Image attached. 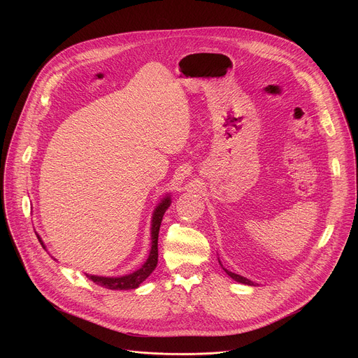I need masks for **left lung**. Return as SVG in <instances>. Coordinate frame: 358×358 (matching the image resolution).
<instances>
[{
    "label": "left lung",
    "instance_id": "left-lung-1",
    "mask_svg": "<svg viewBox=\"0 0 358 358\" xmlns=\"http://www.w3.org/2000/svg\"><path fill=\"white\" fill-rule=\"evenodd\" d=\"M232 279H235L236 282H239V283H245V285H253V282H250L249 279H246V278H243V276H241V275H236V273H234V272H229L228 269H224Z\"/></svg>",
    "mask_w": 358,
    "mask_h": 358
}]
</instances>
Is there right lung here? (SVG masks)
I'll return each instance as SVG.
<instances>
[{"label": "right lung", "mask_w": 358, "mask_h": 358, "mask_svg": "<svg viewBox=\"0 0 358 358\" xmlns=\"http://www.w3.org/2000/svg\"><path fill=\"white\" fill-rule=\"evenodd\" d=\"M171 199L170 196H166L160 206L156 208L155 215H152V227H151V250L148 255V259L145 261V264L136 272L122 276V278H101V276H90L86 275L92 282H94L96 285L103 286L106 289H112V290H127V289H136L140 286V283L143 280H145L150 273L156 269L157 266V261H159V231H160V225L164 217V213L167 211V208L170 207ZM38 236V235H36ZM41 245L43 246L41 238L38 236ZM45 248V246H43Z\"/></svg>", "instance_id": "obj_1"}]
</instances>
